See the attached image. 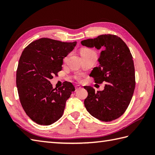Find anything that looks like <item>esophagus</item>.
<instances>
[{
    "label": "esophagus",
    "mask_w": 155,
    "mask_h": 155,
    "mask_svg": "<svg viewBox=\"0 0 155 155\" xmlns=\"http://www.w3.org/2000/svg\"><path fill=\"white\" fill-rule=\"evenodd\" d=\"M81 87L80 86V85H76L75 86V90L76 91H78V90H79V89H81Z\"/></svg>",
    "instance_id": "1"
}]
</instances>
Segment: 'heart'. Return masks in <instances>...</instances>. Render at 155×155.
Segmentation results:
<instances>
[{
	"mask_svg": "<svg viewBox=\"0 0 155 155\" xmlns=\"http://www.w3.org/2000/svg\"><path fill=\"white\" fill-rule=\"evenodd\" d=\"M81 56H85V55H89V54H95V53L92 49L84 48L81 51Z\"/></svg>",
	"mask_w": 155,
	"mask_h": 155,
	"instance_id": "b5f03b06",
	"label": "heart"
}]
</instances>
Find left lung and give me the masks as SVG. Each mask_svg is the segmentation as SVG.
Masks as SVG:
<instances>
[{
	"label": "left lung",
	"instance_id": "obj_1",
	"mask_svg": "<svg viewBox=\"0 0 155 155\" xmlns=\"http://www.w3.org/2000/svg\"><path fill=\"white\" fill-rule=\"evenodd\" d=\"M88 48H102L98 61L90 74L96 83H106L102 91L84 87L88 96L84 106L92 116L109 122L119 118L132 99L135 87V74L132 54L125 42L116 35H102L81 41Z\"/></svg>",
	"mask_w": 155,
	"mask_h": 155
}]
</instances>
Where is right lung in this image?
Instances as JSON below:
<instances>
[{
	"instance_id": "obj_1",
	"label": "right lung",
	"mask_w": 155,
	"mask_h": 155,
	"mask_svg": "<svg viewBox=\"0 0 155 155\" xmlns=\"http://www.w3.org/2000/svg\"><path fill=\"white\" fill-rule=\"evenodd\" d=\"M77 45L41 38L22 51L16 71V87L26 114L36 123L49 125L60 118L75 88L71 83L54 88L49 81L62 70L63 58Z\"/></svg>"
}]
</instances>
